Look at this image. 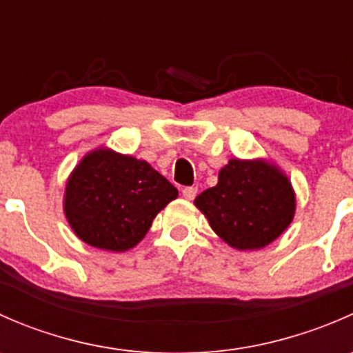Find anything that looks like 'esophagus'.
I'll list each match as a JSON object with an SVG mask.
<instances>
[{
    "instance_id": "esophagus-1",
    "label": "esophagus",
    "mask_w": 353,
    "mask_h": 353,
    "mask_svg": "<svg viewBox=\"0 0 353 353\" xmlns=\"http://www.w3.org/2000/svg\"><path fill=\"white\" fill-rule=\"evenodd\" d=\"M198 194V188L196 186H186L183 190V196L186 199H194Z\"/></svg>"
}]
</instances>
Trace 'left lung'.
Segmentation results:
<instances>
[{"mask_svg": "<svg viewBox=\"0 0 353 353\" xmlns=\"http://www.w3.org/2000/svg\"><path fill=\"white\" fill-rule=\"evenodd\" d=\"M194 205L227 244L245 251L265 248L290 225L295 196L275 167L232 159L220 170L216 186L203 191Z\"/></svg>", "mask_w": 353, "mask_h": 353, "instance_id": "8db88e82", "label": "left lung"}]
</instances>
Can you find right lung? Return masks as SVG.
I'll return each mask as SVG.
<instances>
[{
    "instance_id": "1",
    "label": "right lung",
    "mask_w": 353,
    "mask_h": 353,
    "mask_svg": "<svg viewBox=\"0 0 353 353\" xmlns=\"http://www.w3.org/2000/svg\"><path fill=\"white\" fill-rule=\"evenodd\" d=\"M174 198L176 188L148 162L95 150L68 181L65 212L83 243L126 251L143 239L157 213Z\"/></svg>"
}]
</instances>
